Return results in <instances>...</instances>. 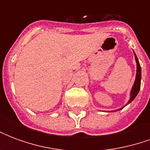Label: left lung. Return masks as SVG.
<instances>
[{
    "instance_id": "8db88e82",
    "label": "left lung",
    "mask_w": 150,
    "mask_h": 150,
    "mask_svg": "<svg viewBox=\"0 0 150 150\" xmlns=\"http://www.w3.org/2000/svg\"><path fill=\"white\" fill-rule=\"evenodd\" d=\"M134 55H135L136 62H137V75H136V79H135V82H134V84H133V86H132V90H131V93H130V99H129L128 104L131 103V102H132V101L134 99H135L136 96H137V94H138L139 91H140V88H141L142 68H141V65H140V63H139L138 59H137V55H136L135 53H134ZM124 107H125V106H124ZM123 108H120V109H117V111L121 110Z\"/></svg>"
}]
</instances>
